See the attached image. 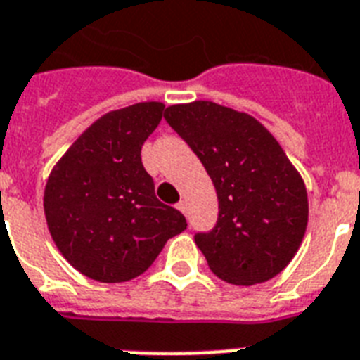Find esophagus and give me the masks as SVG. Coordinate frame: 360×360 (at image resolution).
<instances>
[{"label": "esophagus", "mask_w": 360, "mask_h": 360, "mask_svg": "<svg viewBox=\"0 0 360 360\" xmlns=\"http://www.w3.org/2000/svg\"><path fill=\"white\" fill-rule=\"evenodd\" d=\"M177 209H179V211H181V213H183V214H186V211H188V207H186V202H185V200H181V202L177 203Z\"/></svg>", "instance_id": "esophagus-1"}]
</instances>
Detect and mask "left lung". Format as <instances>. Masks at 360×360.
Listing matches in <instances>:
<instances>
[{"label": "left lung", "mask_w": 360, "mask_h": 360, "mask_svg": "<svg viewBox=\"0 0 360 360\" xmlns=\"http://www.w3.org/2000/svg\"><path fill=\"white\" fill-rule=\"evenodd\" d=\"M164 120L217 188V224L194 236L211 271L237 285L276 276L299 250L308 222L307 188L278 141L248 114L209 101L169 106Z\"/></svg>", "instance_id": "left-lung-1"}]
</instances>
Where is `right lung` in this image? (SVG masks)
<instances>
[{
  "label": "right lung",
  "instance_id": "obj_1",
  "mask_svg": "<svg viewBox=\"0 0 360 360\" xmlns=\"http://www.w3.org/2000/svg\"><path fill=\"white\" fill-rule=\"evenodd\" d=\"M164 104L140 103L103 115L72 143L48 177L44 214L65 259L97 282L140 276L186 230L185 217L155 196L141 146Z\"/></svg>",
  "mask_w": 360,
  "mask_h": 360
}]
</instances>
